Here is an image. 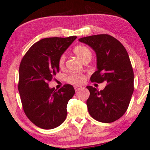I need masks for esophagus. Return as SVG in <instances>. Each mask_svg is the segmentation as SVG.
I'll return each instance as SVG.
<instances>
[{
    "label": "esophagus",
    "instance_id": "1",
    "mask_svg": "<svg viewBox=\"0 0 150 150\" xmlns=\"http://www.w3.org/2000/svg\"><path fill=\"white\" fill-rule=\"evenodd\" d=\"M74 89L76 91H79V90H80L81 89H82V87L81 86H74Z\"/></svg>",
    "mask_w": 150,
    "mask_h": 150
}]
</instances>
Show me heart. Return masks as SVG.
<instances>
[{
	"mask_svg": "<svg viewBox=\"0 0 150 150\" xmlns=\"http://www.w3.org/2000/svg\"><path fill=\"white\" fill-rule=\"evenodd\" d=\"M74 52L81 60L83 61L87 58H92V51L88 47L83 45L76 46L74 49ZM65 55L62 54L60 55L59 58L58 63L60 67L63 66L64 61H65ZM67 80L69 83L73 84H80L82 83L85 80V76L81 74H72L67 77Z\"/></svg>",
	"mask_w": 150,
	"mask_h": 150,
	"instance_id": "obj_1",
	"label": "heart"
}]
</instances>
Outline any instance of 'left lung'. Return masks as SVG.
<instances>
[{"mask_svg": "<svg viewBox=\"0 0 150 150\" xmlns=\"http://www.w3.org/2000/svg\"><path fill=\"white\" fill-rule=\"evenodd\" d=\"M90 46L97 55V70L90 77L92 82L107 86L99 91L87 86L90 97L87 100L92 117L104 123L116 121L125 113L134 92V71L128 53L121 42L107 34L79 39Z\"/></svg>", "mask_w": 150, "mask_h": 150, "instance_id": "obj_1", "label": "left lung"}]
</instances>
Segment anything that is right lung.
Masks as SVG:
<instances>
[{
	"label": "right lung",
	"mask_w": 150,
	"mask_h": 150,
	"mask_svg": "<svg viewBox=\"0 0 150 150\" xmlns=\"http://www.w3.org/2000/svg\"><path fill=\"white\" fill-rule=\"evenodd\" d=\"M77 37L44 38L35 43L19 66L18 89L24 112L37 127L52 129L67 117V105L75 93L73 86L58 90L48 83L60 71L59 58Z\"/></svg>",
	"instance_id": "add662e5"
}]
</instances>
